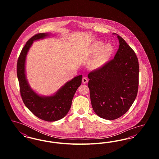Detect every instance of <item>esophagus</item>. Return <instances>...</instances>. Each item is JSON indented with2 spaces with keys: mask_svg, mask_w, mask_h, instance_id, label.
I'll list each match as a JSON object with an SVG mask.
<instances>
[{
  "mask_svg": "<svg viewBox=\"0 0 159 159\" xmlns=\"http://www.w3.org/2000/svg\"><path fill=\"white\" fill-rule=\"evenodd\" d=\"M88 82V79L86 78V77H83V79H82V83L83 84H86V83H87Z\"/></svg>",
  "mask_w": 159,
  "mask_h": 159,
  "instance_id": "esophagus-1",
  "label": "esophagus"
}]
</instances>
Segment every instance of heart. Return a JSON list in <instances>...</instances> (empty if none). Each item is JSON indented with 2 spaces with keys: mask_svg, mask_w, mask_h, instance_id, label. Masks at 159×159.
I'll list each match as a JSON object with an SVG mask.
<instances>
[{
  "mask_svg": "<svg viewBox=\"0 0 159 159\" xmlns=\"http://www.w3.org/2000/svg\"><path fill=\"white\" fill-rule=\"evenodd\" d=\"M102 42L98 41L92 44L89 49V53L92 57H95L91 67L94 70L102 68L112 57L114 53L113 46L107 43L103 46Z\"/></svg>",
  "mask_w": 159,
  "mask_h": 159,
  "instance_id": "b5f03b06",
  "label": "heart"
}]
</instances>
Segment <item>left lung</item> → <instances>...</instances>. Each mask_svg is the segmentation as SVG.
<instances>
[{
	"label": "left lung",
	"instance_id": "left-lung-1",
	"mask_svg": "<svg viewBox=\"0 0 159 159\" xmlns=\"http://www.w3.org/2000/svg\"><path fill=\"white\" fill-rule=\"evenodd\" d=\"M117 38L119 48L113 60L88 75L92 108L99 117L110 120L128 111L138 89V58L123 38Z\"/></svg>",
	"mask_w": 159,
	"mask_h": 159
}]
</instances>
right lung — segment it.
Returning a JSON list of instances; mask_svg holds the SVG:
<instances>
[{
  "instance_id": "right-lung-1",
  "label": "right lung",
  "mask_w": 159,
  "mask_h": 159,
  "mask_svg": "<svg viewBox=\"0 0 159 159\" xmlns=\"http://www.w3.org/2000/svg\"><path fill=\"white\" fill-rule=\"evenodd\" d=\"M49 33H39L30 39L23 48L17 62V77L23 102L38 118L47 121H55L68 113L73 97L81 85L82 75L76 76L65 83L55 93L45 96L34 91L28 82L25 71L26 58L34 41L48 38Z\"/></svg>"
}]
</instances>
